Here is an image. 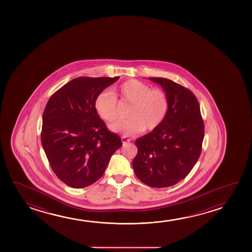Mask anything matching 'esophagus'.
Instances as JSON below:
<instances>
[{"instance_id":"obj_1","label":"esophagus","mask_w":252,"mask_h":252,"mask_svg":"<svg viewBox=\"0 0 252 252\" xmlns=\"http://www.w3.org/2000/svg\"><path fill=\"white\" fill-rule=\"evenodd\" d=\"M121 141H122L123 144H126V143H129L131 140H130L129 138H126L125 136H122V137H121Z\"/></svg>"}]
</instances>
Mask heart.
<instances>
[{"mask_svg":"<svg viewBox=\"0 0 252 252\" xmlns=\"http://www.w3.org/2000/svg\"><path fill=\"white\" fill-rule=\"evenodd\" d=\"M130 105L127 120L110 125L111 131L135 136L144 131H152L165 120L169 112L168 94L162 89H151L138 80H128L114 87L111 93L103 91L94 100V108L103 121L112 122L117 119L118 102Z\"/></svg>","mask_w":252,"mask_h":252,"instance_id":"obj_1","label":"heart"}]
</instances>
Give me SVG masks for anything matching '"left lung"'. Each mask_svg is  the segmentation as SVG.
Returning a JSON list of instances; mask_svg holds the SVG:
<instances>
[{"label":"left lung","mask_w":252,"mask_h":252,"mask_svg":"<svg viewBox=\"0 0 252 252\" xmlns=\"http://www.w3.org/2000/svg\"><path fill=\"white\" fill-rule=\"evenodd\" d=\"M149 79L160 84L168 94L169 112L158 127L135 141L138 154L132 167L142 183L166 188L184 179L200 158L203 119L191 90L166 78Z\"/></svg>","instance_id":"obj_1"}]
</instances>
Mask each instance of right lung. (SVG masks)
Instances as JSON below:
<instances>
[{"label":"right lung","mask_w":252,"mask_h":252,"mask_svg":"<svg viewBox=\"0 0 252 252\" xmlns=\"http://www.w3.org/2000/svg\"><path fill=\"white\" fill-rule=\"evenodd\" d=\"M119 78L77 77L57 90L45 106L42 146L53 172L68 186L95 183L122 145L94 108L97 95Z\"/></svg>","instance_id":"1"}]
</instances>
